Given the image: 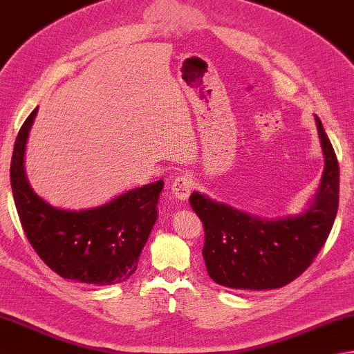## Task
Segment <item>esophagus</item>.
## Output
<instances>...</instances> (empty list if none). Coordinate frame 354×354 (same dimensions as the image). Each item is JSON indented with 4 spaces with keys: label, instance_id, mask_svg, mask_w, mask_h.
<instances>
[{
    "label": "esophagus",
    "instance_id": "1",
    "mask_svg": "<svg viewBox=\"0 0 354 354\" xmlns=\"http://www.w3.org/2000/svg\"><path fill=\"white\" fill-rule=\"evenodd\" d=\"M194 187L192 178L187 176H178L174 182L171 185V191L174 194L176 198L178 200H187V197L191 196V191Z\"/></svg>",
    "mask_w": 354,
    "mask_h": 354
}]
</instances>
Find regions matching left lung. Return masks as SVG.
<instances>
[{"label":"left lung","mask_w":354,"mask_h":354,"mask_svg":"<svg viewBox=\"0 0 354 354\" xmlns=\"http://www.w3.org/2000/svg\"><path fill=\"white\" fill-rule=\"evenodd\" d=\"M324 172L315 198L297 215L261 218L194 191L189 203L205 226L203 258L215 283L272 290L298 278L327 241L339 205V165L318 116Z\"/></svg>","instance_id":"left-lung-1"}]
</instances>
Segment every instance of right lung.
<instances>
[{"label": "right lung", "mask_w": 354, "mask_h": 354, "mask_svg": "<svg viewBox=\"0 0 354 354\" xmlns=\"http://www.w3.org/2000/svg\"><path fill=\"white\" fill-rule=\"evenodd\" d=\"M38 106L21 127L10 163L13 200L21 225L36 254L57 275L77 283H124L137 269L140 252L157 221L163 180L125 191L88 209L55 207L28 183L26 145Z\"/></svg>", "instance_id": "1"}]
</instances>
